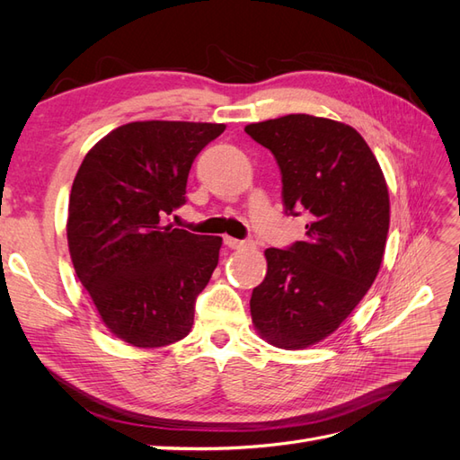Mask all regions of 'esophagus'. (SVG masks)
<instances>
[{"label":"esophagus","mask_w":460,"mask_h":460,"mask_svg":"<svg viewBox=\"0 0 460 460\" xmlns=\"http://www.w3.org/2000/svg\"><path fill=\"white\" fill-rule=\"evenodd\" d=\"M225 243H226L230 249H243V247H252V245H253V242L235 240V238H230V235H226V238H225Z\"/></svg>","instance_id":"34e87169"}]
</instances>
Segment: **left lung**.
<instances>
[{"label": "left lung", "instance_id": "left-lung-1", "mask_svg": "<svg viewBox=\"0 0 460 460\" xmlns=\"http://www.w3.org/2000/svg\"><path fill=\"white\" fill-rule=\"evenodd\" d=\"M282 172L288 215L307 213L305 240L270 247L267 276L249 307L259 336L305 349L351 314L378 276L389 230V193L368 144L353 127L313 115L247 124Z\"/></svg>", "mask_w": 460, "mask_h": 460}]
</instances>
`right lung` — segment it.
<instances>
[{
  "instance_id": "obj_1",
  "label": "right lung",
  "mask_w": 460,
  "mask_h": 460,
  "mask_svg": "<svg viewBox=\"0 0 460 460\" xmlns=\"http://www.w3.org/2000/svg\"><path fill=\"white\" fill-rule=\"evenodd\" d=\"M225 124L137 120L102 137L68 199L66 242L102 323L142 349L186 338L196 297L218 264L222 238L161 218L186 203L198 153Z\"/></svg>"
}]
</instances>
